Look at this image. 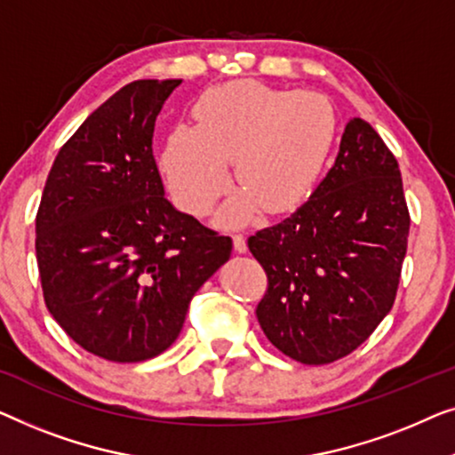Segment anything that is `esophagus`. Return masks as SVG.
<instances>
[{
	"mask_svg": "<svg viewBox=\"0 0 455 455\" xmlns=\"http://www.w3.org/2000/svg\"><path fill=\"white\" fill-rule=\"evenodd\" d=\"M233 247H235L236 253H245L247 251L245 236H243V235H233Z\"/></svg>",
	"mask_w": 455,
	"mask_h": 455,
	"instance_id": "obj_1",
	"label": "esophagus"
}]
</instances>
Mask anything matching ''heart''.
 I'll use <instances>...</instances> for the list:
<instances>
[{
  "label": "heart",
  "instance_id": "b5f03b06",
  "mask_svg": "<svg viewBox=\"0 0 455 455\" xmlns=\"http://www.w3.org/2000/svg\"><path fill=\"white\" fill-rule=\"evenodd\" d=\"M196 127L179 124L163 152L172 200L191 216L208 214L228 188L233 161L241 189L220 210L241 227L259 210L280 214L311 194L336 138V108L319 92H294L255 80L210 88L194 107Z\"/></svg>",
  "mask_w": 455,
  "mask_h": 455
}]
</instances>
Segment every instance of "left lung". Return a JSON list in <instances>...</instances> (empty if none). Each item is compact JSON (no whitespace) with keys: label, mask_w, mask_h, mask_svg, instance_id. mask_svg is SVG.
<instances>
[{"label":"left lung","mask_w":455,"mask_h":455,"mask_svg":"<svg viewBox=\"0 0 455 455\" xmlns=\"http://www.w3.org/2000/svg\"><path fill=\"white\" fill-rule=\"evenodd\" d=\"M408 230L398 161L367 121L350 119L309 200L247 239L267 276L255 309L267 340L303 364L356 350L392 309Z\"/></svg>","instance_id":"8db88e82"}]
</instances>
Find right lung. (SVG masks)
<instances>
[{"label": "right lung", "mask_w": 455, "mask_h": 455, "mask_svg": "<svg viewBox=\"0 0 455 455\" xmlns=\"http://www.w3.org/2000/svg\"><path fill=\"white\" fill-rule=\"evenodd\" d=\"M181 80H136L61 146L36 212L44 305L88 353L140 363L177 340L233 241L164 197L155 121Z\"/></svg>", "instance_id": "1"}]
</instances>
